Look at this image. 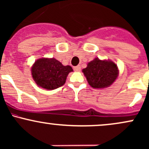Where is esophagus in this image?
Returning <instances> with one entry per match:
<instances>
[{
    "mask_svg": "<svg viewBox=\"0 0 149 149\" xmlns=\"http://www.w3.org/2000/svg\"><path fill=\"white\" fill-rule=\"evenodd\" d=\"M81 66H74L73 67V70H74L75 71H81Z\"/></svg>",
    "mask_w": 149,
    "mask_h": 149,
    "instance_id": "esophagus-1",
    "label": "esophagus"
}]
</instances>
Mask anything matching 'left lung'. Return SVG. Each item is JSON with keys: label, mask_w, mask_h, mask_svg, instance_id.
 <instances>
[{"label": "left lung", "mask_w": 149, "mask_h": 149, "mask_svg": "<svg viewBox=\"0 0 149 149\" xmlns=\"http://www.w3.org/2000/svg\"><path fill=\"white\" fill-rule=\"evenodd\" d=\"M83 72L91 87L103 88L113 83L118 76L119 71L114 62L102 61L95 58L88 63Z\"/></svg>", "instance_id": "obj_1"}]
</instances>
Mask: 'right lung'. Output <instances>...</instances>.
I'll return each instance as SVG.
<instances>
[{
  "mask_svg": "<svg viewBox=\"0 0 149 149\" xmlns=\"http://www.w3.org/2000/svg\"><path fill=\"white\" fill-rule=\"evenodd\" d=\"M71 71L73 69L71 66H63L54 58H40L32 67V78L35 83L47 90H54L63 86Z\"/></svg>",
  "mask_w": 149,
  "mask_h": 149,
  "instance_id": "1",
  "label": "right lung"
}]
</instances>
